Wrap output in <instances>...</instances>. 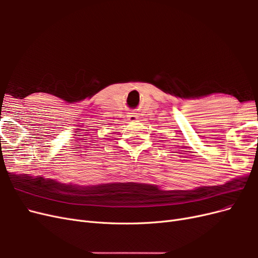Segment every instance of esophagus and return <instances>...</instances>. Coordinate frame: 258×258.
<instances>
[{"label":"esophagus","instance_id":"34e87169","mask_svg":"<svg viewBox=\"0 0 258 258\" xmlns=\"http://www.w3.org/2000/svg\"><path fill=\"white\" fill-rule=\"evenodd\" d=\"M128 120L130 121H135L138 119V115L136 113H129V115H127Z\"/></svg>","mask_w":258,"mask_h":258}]
</instances>
